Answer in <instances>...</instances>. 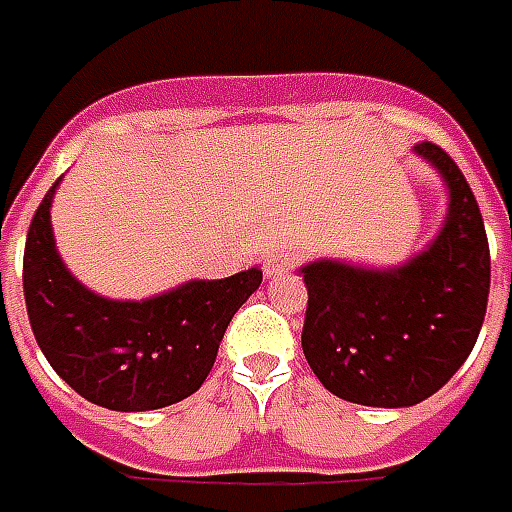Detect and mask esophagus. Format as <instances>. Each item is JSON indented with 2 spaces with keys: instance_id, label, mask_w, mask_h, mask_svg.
<instances>
[{
  "instance_id": "esophagus-1",
  "label": "esophagus",
  "mask_w": 512,
  "mask_h": 512,
  "mask_svg": "<svg viewBox=\"0 0 512 512\" xmlns=\"http://www.w3.org/2000/svg\"><path fill=\"white\" fill-rule=\"evenodd\" d=\"M292 267H295V256L286 253V250H275V253H270L262 264V270L267 278H278V275L292 273Z\"/></svg>"
}]
</instances>
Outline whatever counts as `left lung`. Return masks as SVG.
Here are the masks:
<instances>
[{
	"mask_svg": "<svg viewBox=\"0 0 512 512\" xmlns=\"http://www.w3.org/2000/svg\"><path fill=\"white\" fill-rule=\"evenodd\" d=\"M413 151L447 184L436 239L394 267L317 259L303 264L308 306L303 355L325 389L358 405L408 408L436 394L480 336L491 253L480 206L436 143Z\"/></svg>",
	"mask_w": 512,
	"mask_h": 512,
	"instance_id": "8db88e82",
	"label": "left lung"
}]
</instances>
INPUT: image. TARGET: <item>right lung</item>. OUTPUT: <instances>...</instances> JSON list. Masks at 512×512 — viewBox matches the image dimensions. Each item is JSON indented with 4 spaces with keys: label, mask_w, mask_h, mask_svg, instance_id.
I'll use <instances>...</instances> for the list:
<instances>
[{
    "label": "right lung",
    "mask_w": 512,
    "mask_h": 512,
    "mask_svg": "<svg viewBox=\"0 0 512 512\" xmlns=\"http://www.w3.org/2000/svg\"><path fill=\"white\" fill-rule=\"evenodd\" d=\"M57 184L32 217L24 248V300L46 361L76 394L110 411H157L195 394L231 317L262 284V270L187 281L146 300L96 295L54 245Z\"/></svg>",
    "instance_id": "1"
}]
</instances>
